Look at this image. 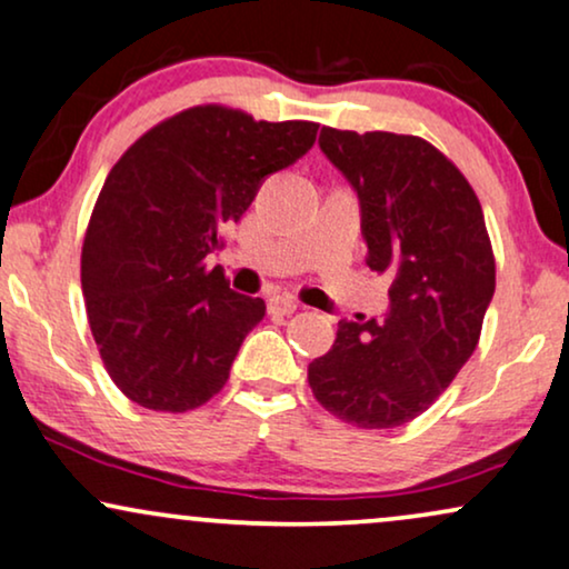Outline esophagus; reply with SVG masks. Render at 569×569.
<instances>
[{
  "instance_id": "1",
  "label": "esophagus",
  "mask_w": 569,
  "mask_h": 569,
  "mask_svg": "<svg viewBox=\"0 0 569 569\" xmlns=\"http://www.w3.org/2000/svg\"><path fill=\"white\" fill-rule=\"evenodd\" d=\"M297 307H299V301L293 299V297H270V301H268V312L270 315H291V312H297Z\"/></svg>"
}]
</instances>
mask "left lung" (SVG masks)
<instances>
[{
	"label": "left lung",
	"mask_w": 569,
	"mask_h": 569,
	"mask_svg": "<svg viewBox=\"0 0 569 569\" xmlns=\"http://www.w3.org/2000/svg\"><path fill=\"white\" fill-rule=\"evenodd\" d=\"M320 149L355 186L370 270L393 283L386 320L338 322L328 355L309 362V388L349 426H405L478 347L496 289L483 207L457 164L420 136L326 126Z\"/></svg>",
	"instance_id": "obj_1"
}]
</instances>
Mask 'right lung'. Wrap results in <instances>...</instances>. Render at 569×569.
Returning <instances> with one entry per match:
<instances>
[{
  "instance_id": "right-lung-1",
  "label": "right lung",
  "mask_w": 569,
  "mask_h": 569,
  "mask_svg": "<svg viewBox=\"0 0 569 569\" xmlns=\"http://www.w3.org/2000/svg\"><path fill=\"white\" fill-rule=\"evenodd\" d=\"M318 123L197 104L139 136L93 204L81 289L107 376L154 412H189L228 383L264 301L228 289L207 254L270 172L312 149Z\"/></svg>"
}]
</instances>
